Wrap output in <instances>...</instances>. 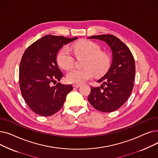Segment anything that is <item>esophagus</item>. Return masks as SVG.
I'll use <instances>...</instances> for the list:
<instances>
[{
  "mask_svg": "<svg viewBox=\"0 0 158 158\" xmlns=\"http://www.w3.org/2000/svg\"><path fill=\"white\" fill-rule=\"evenodd\" d=\"M73 87L74 88H79L81 86V85H79V84H73Z\"/></svg>",
  "mask_w": 158,
  "mask_h": 158,
  "instance_id": "obj_1",
  "label": "esophagus"
}]
</instances>
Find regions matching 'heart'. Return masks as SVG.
Segmentation results:
<instances>
[{
  "instance_id": "1",
  "label": "heart",
  "mask_w": 158,
  "mask_h": 158,
  "mask_svg": "<svg viewBox=\"0 0 158 158\" xmlns=\"http://www.w3.org/2000/svg\"><path fill=\"white\" fill-rule=\"evenodd\" d=\"M74 54L76 56H86L83 69H73L66 75V79L72 83L81 84L91 79L95 75L101 77L108 71L111 63L108 54L102 51L98 44L88 40H82L72 45ZM58 64L63 69L72 68L75 57L69 48L63 47L57 55Z\"/></svg>"
}]
</instances>
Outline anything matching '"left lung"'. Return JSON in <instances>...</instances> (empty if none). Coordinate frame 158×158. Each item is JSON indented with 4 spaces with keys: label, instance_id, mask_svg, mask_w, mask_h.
<instances>
[{
    "label": "left lung",
    "instance_id": "obj_1",
    "mask_svg": "<svg viewBox=\"0 0 158 158\" xmlns=\"http://www.w3.org/2000/svg\"><path fill=\"white\" fill-rule=\"evenodd\" d=\"M88 38L98 39L108 44L113 51V63L105 76L97 81L102 83L101 86H91L88 100L98 111H114L127 101L133 89L136 70L134 57L129 48L114 35H101Z\"/></svg>",
    "mask_w": 158,
    "mask_h": 158
}]
</instances>
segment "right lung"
<instances>
[{
	"mask_svg": "<svg viewBox=\"0 0 158 158\" xmlns=\"http://www.w3.org/2000/svg\"><path fill=\"white\" fill-rule=\"evenodd\" d=\"M77 38L48 35L25 51L20 63L19 85L23 99L33 112L48 117L61 109L73 87L60 82L52 85L63 76L56 55L63 45Z\"/></svg>",
	"mask_w": 158,
	"mask_h": 158,
	"instance_id": "1",
	"label": "right lung"
}]
</instances>
